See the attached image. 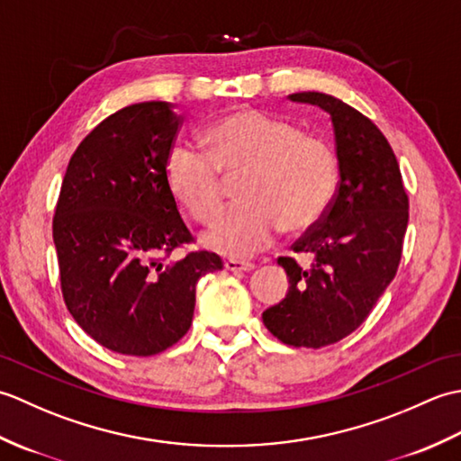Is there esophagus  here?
Returning <instances> with one entry per match:
<instances>
[{
    "mask_svg": "<svg viewBox=\"0 0 461 461\" xmlns=\"http://www.w3.org/2000/svg\"><path fill=\"white\" fill-rule=\"evenodd\" d=\"M223 267L228 271H251L256 266H253L251 261H243V259H225Z\"/></svg>",
    "mask_w": 461,
    "mask_h": 461,
    "instance_id": "1",
    "label": "esophagus"
}]
</instances>
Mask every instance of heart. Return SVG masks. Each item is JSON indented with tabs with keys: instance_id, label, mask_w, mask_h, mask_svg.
Returning <instances> with one entry per match:
<instances>
[{
	"instance_id": "heart-1",
	"label": "heart",
	"mask_w": 461,
	"mask_h": 461,
	"mask_svg": "<svg viewBox=\"0 0 461 461\" xmlns=\"http://www.w3.org/2000/svg\"><path fill=\"white\" fill-rule=\"evenodd\" d=\"M205 153L178 142L166 156V182L198 221H210L223 202V174H243L241 203L231 205L203 233L223 256H251L279 230L303 231L325 215L337 188V158L319 136L256 109H240L203 132Z\"/></svg>"
}]
</instances>
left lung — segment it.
Masks as SVG:
<instances>
[{"label": "left lung", "mask_w": 461, "mask_h": 461, "mask_svg": "<svg viewBox=\"0 0 461 461\" xmlns=\"http://www.w3.org/2000/svg\"><path fill=\"white\" fill-rule=\"evenodd\" d=\"M289 99L330 114L340 180L325 215L293 246L295 253H312L311 267L277 259L289 291L263 311V322L285 345L321 348L357 330L394 279L408 195L386 136L365 114L325 93H293Z\"/></svg>", "instance_id": "obj_1"}]
</instances>
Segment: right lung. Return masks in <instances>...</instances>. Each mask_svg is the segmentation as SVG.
<instances>
[{
    "label": "right lung",
    "mask_w": 461,
    "mask_h": 461,
    "mask_svg": "<svg viewBox=\"0 0 461 461\" xmlns=\"http://www.w3.org/2000/svg\"><path fill=\"white\" fill-rule=\"evenodd\" d=\"M182 116L170 103L124 106L96 124L68 160L53 241L65 305L104 348L152 357L188 332L195 283L220 256L190 251L194 238L166 182V156Z\"/></svg>",
    "instance_id": "1"
}]
</instances>
